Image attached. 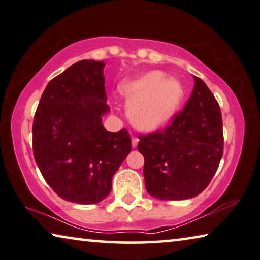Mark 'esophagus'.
<instances>
[{
	"label": "esophagus",
	"instance_id": "obj_1",
	"mask_svg": "<svg viewBox=\"0 0 260 260\" xmlns=\"http://www.w3.org/2000/svg\"><path fill=\"white\" fill-rule=\"evenodd\" d=\"M138 142H139V139L137 137H133V141H131V143H133V147H137Z\"/></svg>",
	"mask_w": 260,
	"mask_h": 260
}]
</instances>
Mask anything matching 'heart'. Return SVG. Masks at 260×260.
<instances>
[{
	"mask_svg": "<svg viewBox=\"0 0 260 260\" xmlns=\"http://www.w3.org/2000/svg\"><path fill=\"white\" fill-rule=\"evenodd\" d=\"M129 103V115L141 130L154 131L166 125L174 116L183 96L182 85L175 79L162 80L161 74L150 73L122 85Z\"/></svg>",
	"mask_w": 260,
	"mask_h": 260,
	"instance_id": "b5f03b06",
	"label": "heart"
}]
</instances>
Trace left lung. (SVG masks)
<instances>
[{
  "mask_svg": "<svg viewBox=\"0 0 260 260\" xmlns=\"http://www.w3.org/2000/svg\"><path fill=\"white\" fill-rule=\"evenodd\" d=\"M186 106L164 130L139 136L147 193L159 200L195 198L207 188L223 155V123L218 102L194 77Z\"/></svg>",
  "mask_w": 260,
  "mask_h": 260,
  "instance_id": "obj_1",
  "label": "left lung"
}]
</instances>
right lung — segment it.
Returning a JSON list of instances; mask_svg holds the SVG:
<instances>
[{"instance_id":"add662e5","label":"right lung","mask_w":260,"mask_h":260,"mask_svg":"<svg viewBox=\"0 0 260 260\" xmlns=\"http://www.w3.org/2000/svg\"><path fill=\"white\" fill-rule=\"evenodd\" d=\"M103 61L81 60L47 83L32 125L34 157L52 189L66 201L93 205L131 151L125 129L107 131Z\"/></svg>"}]
</instances>
